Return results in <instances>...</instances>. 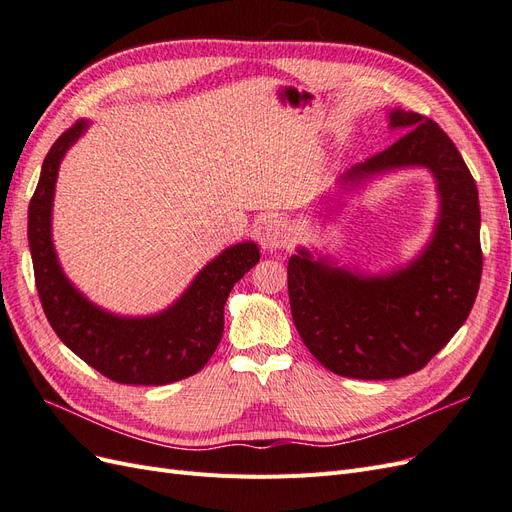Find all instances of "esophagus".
I'll list each match as a JSON object with an SVG mask.
<instances>
[{
	"instance_id": "obj_1",
	"label": "esophagus",
	"mask_w": 512,
	"mask_h": 512,
	"mask_svg": "<svg viewBox=\"0 0 512 512\" xmlns=\"http://www.w3.org/2000/svg\"><path fill=\"white\" fill-rule=\"evenodd\" d=\"M292 241H294L292 228L282 218L269 220L265 228H262V243H265L267 250H282V247H290Z\"/></svg>"
}]
</instances>
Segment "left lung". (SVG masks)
<instances>
[{"label":"left lung","mask_w":512,"mask_h":512,"mask_svg":"<svg viewBox=\"0 0 512 512\" xmlns=\"http://www.w3.org/2000/svg\"><path fill=\"white\" fill-rule=\"evenodd\" d=\"M397 143L354 164L342 185L397 168H429L440 215L425 250L386 275L339 269L307 250L288 260L294 327L320 365L344 378L393 380L423 369L466 322L483 273L474 177L436 121L395 108Z\"/></svg>","instance_id":"obj_1"}]
</instances>
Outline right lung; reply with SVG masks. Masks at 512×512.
Instances as JSON below:
<instances>
[{"label":"right lung","mask_w":512,"mask_h":512,"mask_svg":"<svg viewBox=\"0 0 512 512\" xmlns=\"http://www.w3.org/2000/svg\"><path fill=\"white\" fill-rule=\"evenodd\" d=\"M87 126L85 119L76 121L53 143L29 203L27 239L46 320L76 356L113 382L160 386L190 378L218 348L226 299L232 286L260 260L258 245L247 241L226 247L173 305L156 316H115L87 301L61 271L51 239L59 162Z\"/></svg>","instance_id":"obj_1"}]
</instances>
